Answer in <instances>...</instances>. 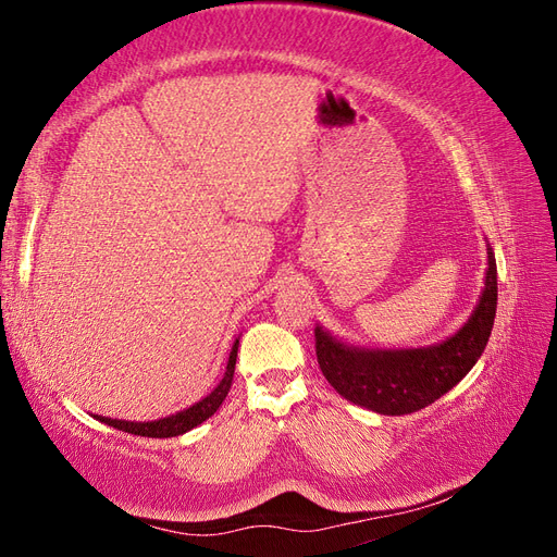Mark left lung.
Instances as JSON below:
<instances>
[{
    "instance_id": "8db88e82",
    "label": "left lung",
    "mask_w": 557,
    "mask_h": 557,
    "mask_svg": "<svg viewBox=\"0 0 557 557\" xmlns=\"http://www.w3.org/2000/svg\"><path fill=\"white\" fill-rule=\"evenodd\" d=\"M497 311V264L487 246L485 283L467 323L448 339L423 348H364L315 325L320 372L348 401L383 416H404L446 395L481 358Z\"/></svg>"
}]
</instances>
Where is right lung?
<instances>
[{
    "label": "right lung",
    "instance_id": "1",
    "mask_svg": "<svg viewBox=\"0 0 557 557\" xmlns=\"http://www.w3.org/2000/svg\"><path fill=\"white\" fill-rule=\"evenodd\" d=\"M237 350H239V339L232 344V350H230V360H227V367H225V374L221 379V383H218L213 391L201 397L199 401H195L193 407L183 409L178 413H172L166 418H160V420H144V423H137V420H117V418H107V416H95L99 423L104 425H111L115 430H123L127 434H139V436H150V440H166V436H178V434H185L190 432L193 428L205 423L207 418H211L218 407L225 401L227 393H230V385H232V379H234V364H237Z\"/></svg>",
    "mask_w": 557,
    "mask_h": 557
}]
</instances>
